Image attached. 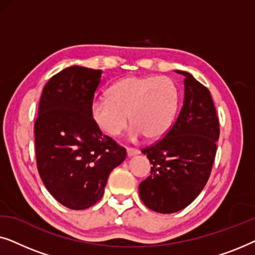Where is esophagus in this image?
Listing matches in <instances>:
<instances>
[{"instance_id": "34e87169", "label": "esophagus", "mask_w": 255, "mask_h": 255, "mask_svg": "<svg viewBox=\"0 0 255 255\" xmlns=\"http://www.w3.org/2000/svg\"><path fill=\"white\" fill-rule=\"evenodd\" d=\"M127 153H128V156H133V155H137L140 153L138 148H133V147H127Z\"/></svg>"}]
</instances>
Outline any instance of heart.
<instances>
[{
	"label": "heart",
	"mask_w": 255,
	"mask_h": 255,
	"mask_svg": "<svg viewBox=\"0 0 255 255\" xmlns=\"http://www.w3.org/2000/svg\"><path fill=\"white\" fill-rule=\"evenodd\" d=\"M108 99L92 106L95 124L110 137L121 134L128 124L130 134L155 139L168 131L180 102V93L167 76H128L108 89Z\"/></svg>",
	"instance_id": "obj_1"
}]
</instances>
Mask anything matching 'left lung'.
<instances>
[{
  "instance_id": "8db88e82",
  "label": "left lung",
  "mask_w": 255,
  "mask_h": 255,
  "mask_svg": "<svg viewBox=\"0 0 255 255\" xmlns=\"http://www.w3.org/2000/svg\"><path fill=\"white\" fill-rule=\"evenodd\" d=\"M182 109L165 137L142 148L151 163V175L139 184L146 207L160 214L182 210L196 198L211 174L219 121L207 87L187 72Z\"/></svg>"
}]
</instances>
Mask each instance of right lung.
<instances>
[{
	"mask_svg": "<svg viewBox=\"0 0 255 255\" xmlns=\"http://www.w3.org/2000/svg\"><path fill=\"white\" fill-rule=\"evenodd\" d=\"M101 74L72 66L52 76L34 122L38 172L52 196L72 210L97 203L111 170L127 158L123 146L103 135L93 121Z\"/></svg>",
	"mask_w": 255,
	"mask_h": 255,
	"instance_id": "1",
	"label": "right lung"
}]
</instances>
